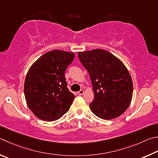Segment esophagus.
Listing matches in <instances>:
<instances>
[{"mask_svg": "<svg viewBox=\"0 0 158 158\" xmlns=\"http://www.w3.org/2000/svg\"><path fill=\"white\" fill-rule=\"evenodd\" d=\"M77 94H78V95H82L84 94V90L81 89L79 91V92H77Z\"/></svg>", "mask_w": 158, "mask_h": 158, "instance_id": "esophagus-1", "label": "esophagus"}]
</instances>
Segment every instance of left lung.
<instances>
[{
	"label": "left lung",
	"mask_w": 158,
	"mask_h": 158,
	"mask_svg": "<svg viewBox=\"0 0 158 158\" xmlns=\"http://www.w3.org/2000/svg\"><path fill=\"white\" fill-rule=\"evenodd\" d=\"M93 85L94 99L89 104L98 117L110 120L119 117L129 107L133 86L128 69L120 60L102 49L79 52Z\"/></svg>",
	"instance_id": "8db88e82"
}]
</instances>
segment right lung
I'll list each match as a JSON object with an SVG mask.
<instances>
[{
    "label": "right lung",
    "mask_w": 158,
    "mask_h": 158,
    "mask_svg": "<svg viewBox=\"0 0 158 158\" xmlns=\"http://www.w3.org/2000/svg\"><path fill=\"white\" fill-rule=\"evenodd\" d=\"M74 57L73 52L53 50L30 68L24 83L25 98L30 110L40 119H59L70 108L75 95L68 89L64 73Z\"/></svg>",
    "instance_id": "add662e5"
}]
</instances>
